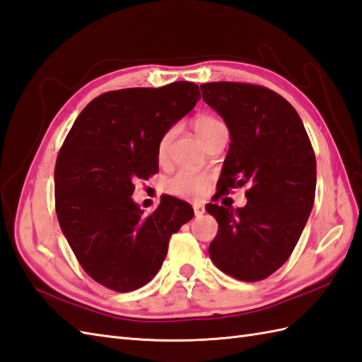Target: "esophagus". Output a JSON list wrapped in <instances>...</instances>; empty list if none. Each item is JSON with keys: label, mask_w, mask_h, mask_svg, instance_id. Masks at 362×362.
Instances as JSON below:
<instances>
[{"label": "esophagus", "mask_w": 362, "mask_h": 362, "mask_svg": "<svg viewBox=\"0 0 362 362\" xmlns=\"http://www.w3.org/2000/svg\"><path fill=\"white\" fill-rule=\"evenodd\" d=\"M192 208H194V214H196L197 217L205 213V208H204V205H200V204H194V205H192Z\"/></svg>", "instance_id": "34e87169"}]
</instances>
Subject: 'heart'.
Here are the masks:
<instances>
[{
  "label": "heart",
  "mask_w": 362,
  "mask_h": 362,
  "mask_svg": "<svg viewBox=\"0 0 362 362\" xmlns=\"http://www.w3.org/2000/svg\"><path fill=\"white\" fill-rule=\"evenodd\" d=\"M192 124H194L197 136L202 139V141H204L205 145L214 136H217V134L226 131L225 123L221 119H217V117L209 115V114L197 115L196 119L192 120ZM173 136H174V129H168L162 136L160 141H158V146H157L158 160H163L166 157L168 146H170ZM208 182H209V177L204 173L180 170L165 182V191L168 194L175 196V197L192 199V197L200 196L202 192L205 191V188L208 187Z\"/></svg>",
  "instance_id": "b5f03b06"
}]
</instances>
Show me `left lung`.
I'll return each instance as SVG.
<instances>
[{"label": "left lung", "mask_w": 362, "mask_h": 362, "mask_svg": "<svg viewBox=\"0 0 362 362\" xmlns=\"http://www.w3.org/2000/svg\"><path fill=\"white\" fill-rule=\"evenodd\" d=\"M200 90L230 129L219 192L248 187L243 208L206 205L219 223L209 257L234 279L262 281L287 262L312 213L315 151L296 109L274 90L234 81Z\"/></svg>", "instance_id": "left-lung-1"}]
</instances>
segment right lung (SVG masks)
Returning <instances> with one entry per match:
<instances>
[{
	"instance_id": "right-lung-1",
	"label": "right lung",
	"mask_w": 362,
	"mask_h": 362,
	"mask_svg": "<svg viewBox=\"0 0 362 362\" xmlns=\"http://www.w3.org/2000/svg\"><path fill=\"white\" fill-rule=\"evenodd\" d=\"M199 95L191 81L105 92L80 112L58 153V222L83 270L109 290L132 291L153 279L171 234L194 216L171 196L145 216L131 196L134 182L158 171V141Z\"/></svg>"
}]
</instances>
